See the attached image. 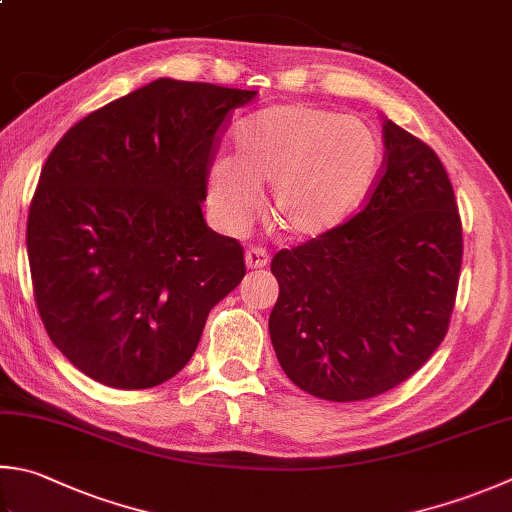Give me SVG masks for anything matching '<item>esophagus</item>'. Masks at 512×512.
Here are the masks:
<instances>
[{
  "instance_id": "obj_1",
  "label": "esophagus",
  "mask_w": 512,
  "mask_h": 512,
  "mask_svg": "<svg viewBox=\"0 0 512 512\" xmlns=\"http://www.w3.org/2000/svg\"><path fill=\"white\" fill-rule=\"evenodd\" d=\"M245 265H247L249 269H263V267H267V265H269V254L265 252L263 247H252V249H247V254H245Z\"/></svg>"
}]
</instances>
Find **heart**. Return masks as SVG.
<instances>
[{"label":"heart","mask_w":512,"mask_h":512,"mask_svg":"<svg viewBox=\"0 0 512 512\" xmlns=\"http://www.w3.org/2000/svg\"><path fill=\"white\" fill-rule=\"evenodd\" d=\"M383 147L361 118L287 102L247 115L234 129V158L207 169V205L216 223H252L269 185V218L287 236L314 240L359 214L379 182Z\"/></svg>","instance_id":"obj_1"}]
</instances>
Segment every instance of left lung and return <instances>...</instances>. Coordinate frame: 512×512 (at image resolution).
<instances>
[{"label":"left lung","instance_id":"left-lung-1","mask_svg":"<svg viewBox=\"0 0 512 512\" xmlns=\"http://www.w3.org/2000/svg\"><path fill=\"white\" fill-rule=\"evenodd\" d=\"M383 144V173L359 214L272 260L274 352L318 399L397 388L437 350L455 307L464 240L448 173L388 118Z\"/></svg>","mask_w":512,"mask_h":512}]
</instances>
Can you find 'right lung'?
Here are the masks:
<instances>
[{
	"instance_id": "1",
	"label": "right lung",
	"mask_w": 512,
	"mask_h": 512,
	"mask_svg": "<svg viewBox=\"0 0 512 512\" xmlns=\"http://www.w3.org/2000/svg\"><path fill=\"white\" fill-rule=\"evenodd\" d=\"M254 98L160 77L73 124L46 158L26 227L35 303L57 350L93 381H169L243 281V247L200 207L218 133Z\"/></svg>"
}]
</instances>
